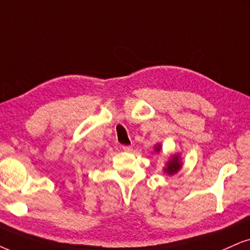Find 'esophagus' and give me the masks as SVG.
<instances>
[{
    "label": "esophagus",
    "mask_w": 250,
    "mask_h": 250,
    "mask_svg": "<svg viewBox=\"0 0 250 250\" xmlns=\"http://www.w3.org/2000/svg\"><path fill=\"white\" fill-rule=\"evenodd\" d=\"M122 149L124 150V152H132V146H127V145H124V146H122Z\"/></svg>",
    "instance_id": "obj_1"
}]
</instances>
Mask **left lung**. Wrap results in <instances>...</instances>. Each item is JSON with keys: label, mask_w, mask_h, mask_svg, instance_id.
Wrapping results in <instances>:
<instances>
[{"label": "left lung", "mask_w": 250, "mask_h": 250, "mask_svg": "<svg viewBox=\"0 0 250 250\" xmlns=\"http://www.w3.org/2000/svg\"><path fill=\"white\" fill-rule=\"evenodd\" d=\"M160 148H161V146H155L156 152H160ZM180 168H181V163H180V160H178V156H174V158L168 162V166L167 168H165V171L167 172L168 175H172V174H176V172L180 170Z\"/></svg>", "instance_id": "left-lung-1"}]
</instances>
